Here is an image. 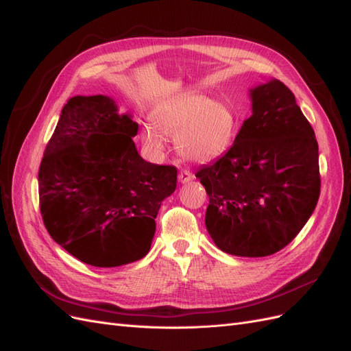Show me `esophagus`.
<instances>
[{
  "label": "esophagus",
  "instance_id": "1",
  "mask_svg": "<svg viewBox=\"0 0 351 351\" xmlns=\"http://www.w3.org/2000/svg\"><path fill=\"white\" fill-rule=\"evenodd\" d=\"M193 180V173L192 171H189V169H182V171H180V174H178V182L180 183H189V182H192Z\"/></svg>",
  "mask_w": 351,
  "mask_h": 351
}]
</instances>
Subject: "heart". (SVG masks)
Here are the masks:
<instances>
[{"instance_id":"obj_1","label":"heart","mask_w":351,"mask_h":351,"mask_svg":"<svg viewBox=\"0 0 351 351\" xmlns=\"http://www.w3.org/2000/svg\"><path fill=\"white\" fill-rule=\"evenodd\" d=\"M154 125L164 136L177 139V149L186 159L210 162L230 149L237 136L239 119L224 101L187 93L159 110L154 115ZM158 134L151 127L141 133L143 146L155 156L162 155L165 147Z\"/></svg>"}]
</instances>
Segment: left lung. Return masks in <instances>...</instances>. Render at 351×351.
Instances as JSON below:
<instances>
[{"mask_svg": "<svg viewBox=\"0 0 351 351\" xmlns=\"http://www.w3.org/2000/svg\"><path fill=\"white\" fill-rule=\"evenodd\" d=\"M252 115L226 155L196 177L209 196L205 224L222 252L262 258L304 227L321 193L319 152L294 93L277 79L250 90Z\"/></svg>", "mask_w": 351, "mask_h": 351, "instance_id": "1", "label": "left lung"}]
</instances>
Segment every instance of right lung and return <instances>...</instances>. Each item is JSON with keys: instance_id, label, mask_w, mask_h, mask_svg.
Returning a JSON list of instances; mask_svg holds the SVG:
<instances>
[{"instance_id": "obj_1", "label": "right lung", "mask_w": 351, "mask_h": 351, "mask_svg": "<svg viewBox=\"0 0 351 351\" xmlns=\"http://www.w3.org/2000/svg\"><path fill=\"white\" fill-rule=\"evenodd\" d=\"M139 125L104 95L70 98L40 161L39 206L49 236L98 268L142 259L177 168L146 162Z\"/></svg>"}]
</instances>
